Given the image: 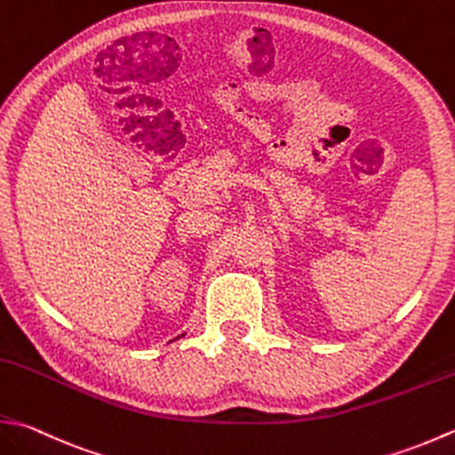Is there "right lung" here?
Instances as JSON below:
<instances>
[{"label": "right lung", "instance_id": "add662e5", "mask_svg": "<svg viewBox=\"0 0 455 455\" xmlns=\"http://www.w3.org/2000/svg\"><path fill=\"white\" fill-rule=\"evenodd\" d=\"M180 337H183V335H180ZM180 337H177V339H180Z\"/></svg>", "mask_w": 455, "mask_h": 455}]
</instances>
